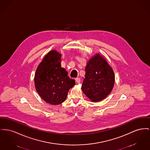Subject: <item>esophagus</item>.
I'll list each match as a JSON object with an SVG mask.
<instances>
[{"label":"esophagus","instance_id":"34e87169","mask_svg":"<svg viewBox=\"0 0 150 150\" xmlns=\"http://www.w3.org/2000/svg\"><path fill=\"white\" fill-rule=\"evenodd\" d=\"M75 81H76V82L77 83H80V78H75Z\"/></svg>","mask_w":150,"mask_h":150}]
</instances>
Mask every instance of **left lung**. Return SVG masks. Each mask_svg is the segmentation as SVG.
<instances>
[{
  "mask_svg": "<svg viewBox=\"0 0 150 150\" xmlns=\"http://www.w3.org/2000/svg\"><path fill=\"white\" fill-rule=\"evenodd\" d=\"M81 89L92 102H98L108 96L115 85V73L105 58L98 53L89 59Z\"/></svg>",
  "mask_w": 150,
  "mask_h": 150,
  "instance_id": "obj_1",
  "label": "left lung"
}]
</instances>
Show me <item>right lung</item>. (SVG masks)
<instances>
[{
  "instance_id": "1",
  "label": "right lung",
  "mask_w": 150,
  "mask_h": 150,
  "mask_svg": "<svg viewBox=\"0 0 150 150\" xmlns=\"http://www.w3.org/2000/svg\"><path fill=\"white\" fill-rule=\"evenodd\" d=\"M62 54L55 50L46 54L38 64L35 75V86L39 96L53 105L63 103L70 88L75 85V80L61 67Z\"/></svg>"
}]
</instances>
